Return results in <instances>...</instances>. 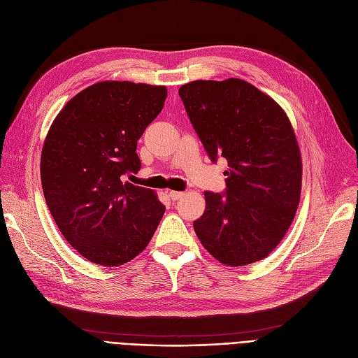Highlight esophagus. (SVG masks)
Listing matches in <instances>:
<instances>
[{
	"instance_id": "34e87169",
	"label": "esophagus",
	"mask_w": 358,
	"mask_h": 358,
	"mask_svg": "<svg viewBox=\"0 0 358 358\" xmlns=\"http://www.w3.org/2000/svg\"><path fill=\"white\" fill-rule=\"evenodd\" d=\"M168 196H169V199H171L173 201H177V200H180L184 196V193L182 192H168Z\"/></svg>"
}]
</instances>
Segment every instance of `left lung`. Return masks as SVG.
Segmentation results:
<instances>
[{"label": "left lung", "mask_w": 358, "mask_h": 358, "mask_svg": "<svg viewBox=\"0 0 358 358\" xmlns=\"http://www.w3.org/2000/svg\"><path fill=\"white\" fill-rule=\"evenodd\" d=\"M178 94L209 158H224L229 166L227 190L204 192L196 235L224 266L266 258L290 228L302 189V158L289 117L239 78L193 81Z\"/></svg>", "instance_id": "1"}]
</instances>
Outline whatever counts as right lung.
<instances>
[{
    "label": "right lung",
    "instance_id": "obj_1",
    "mask_svg": "<svg viewBox=\"0 0 358 358\" xmlns=\"http://www.w3.org/2000/svg\"><path fill=\"white\" fill-rule=\"evenodd\" d=\"M165 99L164 85L97 83L71 99L48 131L41 159L46 204L69 245L91 262L126 264L164 216L155 192L124 177L141 169L138 141Z\"/></svg>",
    "mask_w": 358,
    "mask_h": 358
}]
</instances>
